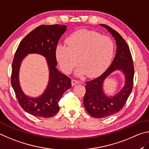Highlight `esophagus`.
Returning <instances> with one entry per match:
<instances>
[{
  "label": "esophagus",
  "instance_id": "1",
  "mask_svg": "<svg viewBox=\"0 0 149 149\" xmlns=\"http://www.w3.org/2000/svg\"><path fill=\"white\" fill-rule=\"evenodd\" d=\"M80 82L79 81V80H72V82H71V84H72V86H75L77 84H79Z\"/></svg>",
  "mask_w": 149,
  "mask_h": 149
}]
</instances>
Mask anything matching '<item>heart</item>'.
<instances>
[{"instance_id": "1", "label": "heart", "mask_w": 149, "mask_h": 149, "mask_svg": "<svg viewBox=\"0 0 149 149\" xmlns=\"http://www.w3.org/2000/svg\"><path fill=\"white\" fill-rule=\"evenodd\" d=\"M67 45L58 44L56 57L61 69L70 73L77 63L75 74H86L90 78L97 77L105 71L113 59L114 47L111 39L93 31L82 29L68 36Z\"/></svg>"}]
</instances>
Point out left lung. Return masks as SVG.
I'll list each match as a JSON object with an SVG mask.
<instances>
[{
    "mask_svg": "<svg viewBox=\"0 0 149 149\" xmlns=\"http://www.w3.org/2000/svg\"><path fill=\"white\" fill-rule=\"evenodd\" d=\"M101 26L108 30L116 40V53L106 71L100 77L86 82V93L83 103L88 114L96 118L113 115L124 107L132 92L134 68L132 57L126 42L115 30L105 24ZM120 70L125 75V86L116 95L107 96L103 90V82L111 73Z\"/></svg>",
    "mask_w": 149,
    "mask_h": 149,
    "instance_id": "1",
    "label": "left lung"
}]
</instances>
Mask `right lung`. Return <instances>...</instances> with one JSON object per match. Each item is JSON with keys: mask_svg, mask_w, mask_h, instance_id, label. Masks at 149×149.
I'll return each instance as SVG.
<instances>
[{"mask_svg": "<svg viewBox=\"0 0 149 149\" xmlns=\"http://www.w3.org/2000/svg\"><path fill=\"white\" fill-rule=\"evenodd\" d=\"M67 30L63 25H43L31 31L21 42L15 52L12 66L11 83L20 106L33 116L49 118L59 110V101L63 94L71 88V80L57 70L56 48ZM40 54L45 57L49 69L46 90L38 97L26 95L20 88L19 74L22 61L28 54Z\"/></svg>", "mask_w": 149, "mask_h": 149, "instance_id": "add662e5", "label": "right lung"}]
</instances>
